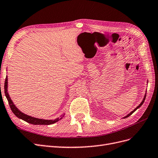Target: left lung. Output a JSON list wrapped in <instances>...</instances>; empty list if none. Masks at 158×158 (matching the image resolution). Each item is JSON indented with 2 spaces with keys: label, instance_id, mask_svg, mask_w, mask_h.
Wrapping results in <instances>:
<instances>
[{
  "label": "left lung",
  "instance_id": "obj_1",
  "mask_svg": "<svg viewBox=\"0 0 158 158\" xmlns=\"http://www.w3.org/2000/svg\"><path fill=\"white\" fill-rule=\"evenodd\" d=\"M146 94H145V95H144V99H143V101L140 102V105H139V106H137V108H135V109H134V110H133L132 112H130V113H129V114H127V116H125V117H123V118H126L129 117V116H131V114H133V112H135V110H137L138 109V108H140V107L141 106H142V105L143 104V102H144V100H145V99H146Z\"/></svg>",
  "mask_w": 158,
  "mask_h": 158
}]
</instances>
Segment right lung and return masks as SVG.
<instances>
[{"label": "right lung", "mask_w": 158, "mask_h": 158, "mask_svg": "<svg viewBox=\"0 0 158 158\" xmlns=\"http://www.w3.org/2000/svg\"><path fill=\"white\" fill-rule=\"evenodd\" d=\"M4 93H5V95H6L10 107L11 108V110H12V111L13 112V113L18 118L23 119V120L28 122L29 123L33 124V125H51L58 122L59 120H60V119H62L63 117L64 116V115L61 116V118H56L55 119H39V118L32 117V116L27 115V114H25L23 112H21L20 110H19L18 108L15 106L12 101L11 100L9 94L8 93V77H6V80H5Z\"/></svg>", "instance_id": "1"}]
</instances>
